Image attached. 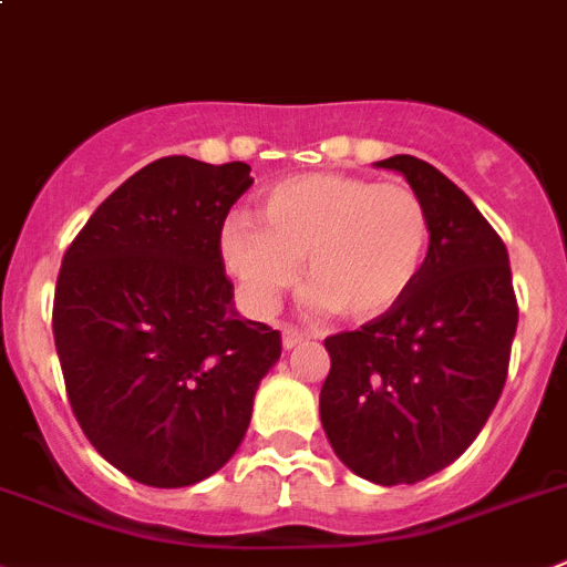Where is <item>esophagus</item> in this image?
<instances>
[{
    "mask_svg": "<svg viewBox=\"0 0 567 567\" xmlns=\"http://www.w3.org/2000/svg\"><path fill=\"white\" fill-rule=\"evenodd\" d=\"M303 331H298V329H292V326H284V329H280V340H284V348H287V351H292L295 346H300V342H303Z\"/></svg>",
    "mask_w": 567,
    "mask_h": 567,
    "instance_id": "34e87169",
    "label": "esophagus"
}]
</instances>
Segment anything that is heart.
Wrapping results in <instances>:
<instances>
[{
    "mask_svg": "<svg viewBox=\"0 0 567 567\" xmlns=\"http://www.w3.org/2000/svg\"><path fill=\"white\" fill-rule=\"evenodd\" d=\"M219 252L256 315L275 309L306 258V309L351 320L391 311L422 275L430 213L408 185L346 174L284 179L258 202V221L230 216Z\"/></svg>",
    "mask_w": 567,
    "mask_h": 567,
    "instance_id": "obj_1",
    "label": "heart"
}]
</instances>
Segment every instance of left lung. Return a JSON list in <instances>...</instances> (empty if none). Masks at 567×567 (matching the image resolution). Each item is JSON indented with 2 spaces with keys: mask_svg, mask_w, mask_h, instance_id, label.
<instances>
[{
  "mask_svg": "<svg viewBox=\"0 0 567 567\" xmlns=\"http://www.w3.org/2000/svg\"><path fill=\"white\" fill-rule=\"evenodd\" d=\"M430 213L422 275L391 311L326 337L320 422L337 458L379 486L453 464L501 399L517 331L506 244L470 196L410 154L379 159Z\"/></svg>",
  "mask_w": 567,
  "mask_h": 567,
  "instance_id": "8db88e82",
  "label": "left lung"
}]
</instances>
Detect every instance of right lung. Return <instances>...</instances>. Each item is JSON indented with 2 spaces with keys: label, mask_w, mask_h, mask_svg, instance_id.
<instances>
[{
  "label": "right lung",
  "mask_w": 567,
  "mask_h": 567,
  "mask_svg": "<svg viewBox=\"0 0 567 567\" xmlns=\"http://www.w3.org/2000/svg\"><path fill=\"white\" fill-rule=\"evenodd\" d=\"M247 163L163 157L128 176L61 261L53 337L83 435L157 489L219 472L249 427L280 334L233 306L219 233Z\"/></svg>",
  "instance_id": "obj_1"
}]
</instances>
